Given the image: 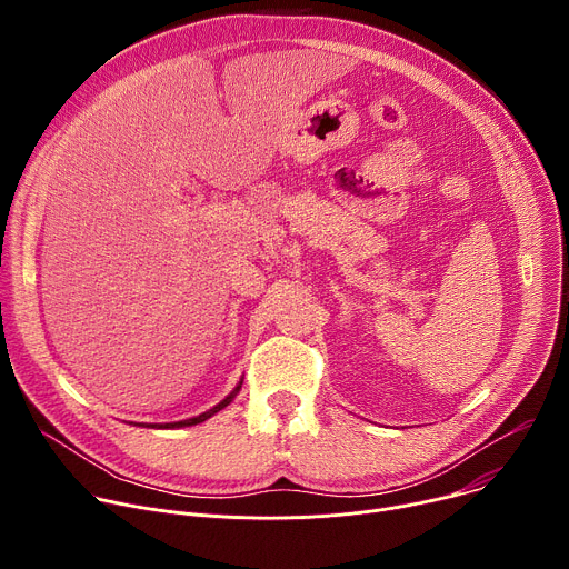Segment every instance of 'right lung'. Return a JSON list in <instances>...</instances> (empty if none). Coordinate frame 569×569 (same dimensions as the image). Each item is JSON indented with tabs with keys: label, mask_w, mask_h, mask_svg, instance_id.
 I'll use <instances>...</instances> for the list:
<instances>
[{
	"label": "right lung",
	"mask_w": 569,
	"mask_h": 569,
	"mask_svg": "<svg viewBox=\"0 0 569 569\" xmlns=\"http://www.w3.org/2000/svg\"><path fill=\"white\" fill-rule=\"evenodd\" d=\"M240 387H242V378L238 380V385L218 402V405H213L211 410H207V412H202V415H198V417H191V419H184V421H176V423H150V426H146V428H157V430H176V428H189V426H198V423H202V421H207V419H211L213 415H218L220 410H224L227 405L236 398V393L240 391ZM143 426V423H141Z\"/></svg>",
	"instance_id": "obj_1"
}]
</instances>
